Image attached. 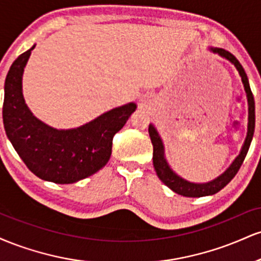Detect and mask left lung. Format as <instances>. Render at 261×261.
<instances>
[{
    "mask_svg": "<svg viewBox=\"0 0 261 261\" xmlns=\"http://www.w3.org/2000/svg\"><path fill=\"white\" fill-rule=\"evenodd\" d=\"M210 50H211L212 53L218 54V55L222 56V58L227 59L229 62H232V64L236 66L237 70H238L239 74H241L242 82H243L244 85V89L245 93H247L248 99V113H249V115H248V133L247 137H245L243 147L241 149V153L237 155V158L233 161V163L230 164L228 168L226 169V172L222 173L220 176H217L214 180L203 182V184H197V182H190L185 180L181 176L176 174L175 172H173V169L169 167L166 157H164V146L163 142H162L160 134L157 133V130H155L153 125L149 124L148 134L149 137H151L152 145H153V167L158 178H160L169 189H172L174 193L187 197H201L214 195V194L222 190V189L234 178V175L238 173L239 168H241L242 163H243L245 155L248 153L250 142L251 140H253L254 127H255V103H254L253 93H251L249 81H248L247 73H245L243 66L239 64V61L236 59L234 55H232V54L227 51V50L220 49V47H210Z\"/></svg>",
    "mask_w": 261,
    "mask_h": 261,
    "instance_id": "1",
    "label": "left lung"
}]
</instances>
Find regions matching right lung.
I'll return each mask as SVG.
<instances>
[{"instance_id":"add662e5","label":"right lung","mask_w":261,"mask_h":261,"mask_svg":"<svg viewBox=\"0 0 261 261\" xmlns=\"http://www.w3.org/2000/svg\"><path fill=\"white\" fill-rule=\"evenodd\" d=\"M14 60L5 82L2 108L6 135L31 172L56 184H72L103 168L112 154L113 137L136 110L128 103L88 124L58 130L33 115L22 92V77L32 50Z\"/></svg>"}]
</instances>
